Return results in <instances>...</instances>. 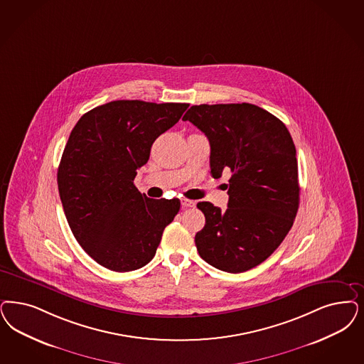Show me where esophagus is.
<instances>
[{
	"label": "esophagus",
	"instance_id": "esophagus-1",
	"mask_svg": "<svg viewBox=\"0 0 364 364\" xmlns=\"http://www.w3.org/2000/svg\"><path fill=\"white\" fill-rule=\"evenodd\" d=\"M181 205H183L184 208L195 207V201L188 200V199H181Z\"/></svg>",
	"mask_w": 364,
	"mask_h": 364
}]
</instances>
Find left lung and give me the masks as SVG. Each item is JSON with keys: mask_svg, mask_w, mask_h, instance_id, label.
<instances>
[{"mask_svg": "<svg viewBox=\"0 0 364 364\" xmlns=\"http://www.w3.org/2000/svg\"><path fill=\"white\" fill-rule=\"evenodd\" d=\"M184 121L211 146L213 178L231 171L226 211L198 203L205 225L199 255L227 273H242L269 258L293 226L300 201L296 146L287 126L251 103L192 106Z\"/></svg>", "mask_w": 364, "mask_h": 364, "instance_id": "8db88e82", "label": "left lung"}]
</instances>
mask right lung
I'll return each instance as SVG.
<instances>
[{"label":"right lung","instance_id":"obj_1","mask_svg":"<svg viewBox=\"0 0 364 364\" xmlns=\"http://www.w3.org/2000/svg\"><path fill=\"white\" fill-rule=\"evenodd\" d=\"M188 103L113 100L80 117L58 169L67 222L98 264L132 272L149 264L178 199H149L134 186L156 138L178 122Z\"/></svg>","mask_w":364,"mask_h":364}]
</instances>
